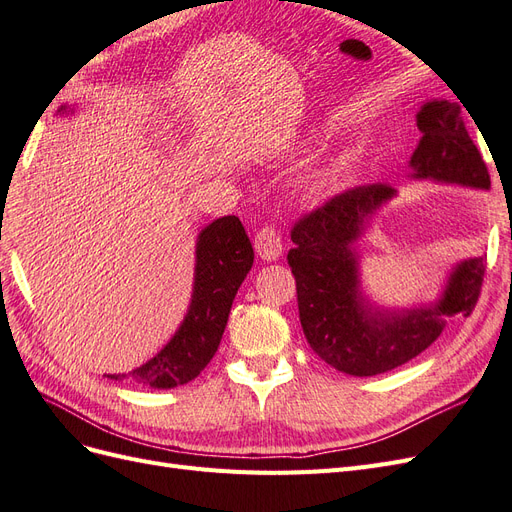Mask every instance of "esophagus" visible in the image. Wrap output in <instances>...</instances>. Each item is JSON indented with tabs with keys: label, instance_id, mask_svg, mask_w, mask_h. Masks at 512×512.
<instances>
[{
	"label": "esophagus",
	"instance_id": "1",
	"mask_svg": "<svg viewBox=\"0 0 512 512\" xmlns=\"http://www.w3.org/2000/svg\"><path fill=\"white\" fill-rule=\"evenodd\" d=\"M254 247L262 260H277L284 250L280 230H277L273 224H265L256 232Z\"/></svg>",
	"mask_w": 512,
	"mask_h": 512
}]
</instances>
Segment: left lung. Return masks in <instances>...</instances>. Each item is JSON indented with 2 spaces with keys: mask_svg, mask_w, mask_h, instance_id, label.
<instances>
[{
  "mask_svg": "<svg viewBox=\"0 0 512 512\" xmlns=\"http://www.w3.org/2000/svg\"><path fill=\"white\" fill-rule=\"evenodd\" d=\"M423 138L410 160L414 177L489 188V170L463 123L461 106L431 100L416 115ZM395 190L384 183L356 185L331 196L294 222L288 265L297 282L305 339L324 363L350 376H376L429 348L455 316H470L483 288L487 260L461 262L433 307L406 314L371 309L359 290L352 243L363 224Z\"/></svg>",
  "mask_w": 512,
  "mask_h": 512,
  "instance_id": "8db88e82",
  "label": "left lung"
}]
</instances>
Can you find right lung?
<instances>
[{
	"mask_svg": "<svg viewBox=\"0 0 512 512\" xmlns=\"http://www.w3.org/2000/svg\"><path fill=\"white\" fill-rule=\"evenodd\" d=\"M252 262V243L239 218L224 215L211 222L198 237L194 297L181 329L143 367L108 378L130 380L153 389H173L194 380L222 342L232 301Z\"/></svg>",
	"mask_w": 512,
	"mask_h": 512,
	"instance_id": "obj_1",
	"label": "right lung"
}]
</instances>
